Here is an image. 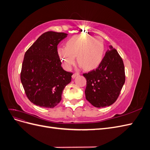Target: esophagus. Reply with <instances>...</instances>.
I'll return each instance as SVG.
<instances>
[{
    "label": "esophagus",
    "instance_id": "obj_1",
    "mask_svg": "<svg viewBox=\"0 0 150 150\" xmlns=\"http://www.w3.org/2000/svg\"><path fill=\"white\" fill-rule=\"evenodd\" d=\"M79 73H78V72H76V73H74L73 74H72V78H73V79H74L76 76H79Z\"/></svg>",
    "mask_w": 150,
    "mask_h": 150
}]
</instances>
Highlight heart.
<instances>
[{
	"label": "heart",
	"instance_id": "heart-1",
	"mask_svg": "<svg viewBox=\"0 0 150 150\" xmlns=\"http://www.w3.org/2000/svg\"><path fill=\"white\" fill-rule=\"evenodd\" d=\"M104 44L102 39L88 35H76L67 40L65 47L57 48V52L63 66L69 70L77 62L84 69L97 67L104 54Z\"/></svg>",
	"mask_w": 150,
	"mask_h": 150
}]
</instances>
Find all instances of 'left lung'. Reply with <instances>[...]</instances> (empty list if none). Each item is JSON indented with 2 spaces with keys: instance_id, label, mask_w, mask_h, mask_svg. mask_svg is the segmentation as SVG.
Instances as JSON below:
<instances>
[{
  "instance_id": "left-lung-1",
  "label": "left lung",
  "mask_w": 150,
  "mask_h": 150,
  "mask_svg": "<svg viewBox=\"0 0 150 150\" xmlns=\"http://www.w3.org/2000/svg\"><path fill=\"white\" fill-rule=\"evenodd\" d=\"M83 76L86 79V99L94 107L109 106L116 101L125 82L123 61L110 46L97 69Z\"/></svg>"
}]
</instances>
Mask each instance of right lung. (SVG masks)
Masks as SVG:
<instances>
[{
  "label": "right lung",
  "instance_id": "right-lung-1",
  "mask_svg": "<svg viewBox=\"0 0 150 150\" xmlns=\"http://www.w3.org/2000/svg\"><path fill=\"white\" fill-rule=\"evenodd\" d=\"M67 34L48 31L42 34L26 51L21 80L31 103L52 108L59 103L62 91L71 81L72 73L61 67L57 45Z\"/></svg>",
  "mask_w": 150,
  "mask_h": 150
}]
</instances>
